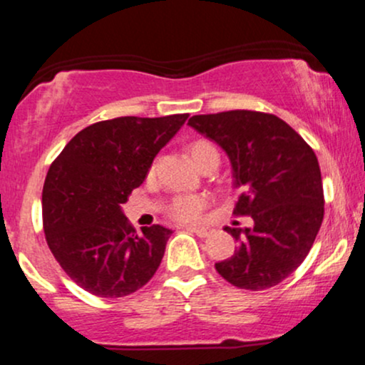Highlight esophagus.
Instances as JSON below:
<instances>
[{
    "instance_id": "1",
    "label": "esophagus",
    "mask_w": 365,
    "mask_h": 365,
    "mask_svg": "<svg viewBox=\"0 0 365 365\" xmlns=\"http://www.w3.org/2000/svg\"><path fill=\"white\" fill-rule=\"evenodd\" d=\"M188 232H192V233H195L197 237H200V238H206L209 233H211V228H206V226H188Z\"/></svg>"
}]
</instances>
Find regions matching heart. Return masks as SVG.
I'll return each instance as SVG.
<instances>
[{
	"label": "heart",
	"instance_id": "heart-1",
	"mask_svg": "<svg viewBox=\"0 0 365 365\" xmlns=\"http://www.w3.org/2000/svg\"><path fill=\"white\" fill-rule=\"evenodd\" d=\"M211 153H217V150L215 145L206 140H197L190 148V156L195 161V165H199ZM206 204V197L202 195H178L171 200L170 216L178 221H195L197 217L202 215Z\"/></svg>",
	"mask_w": 365,
	"mask_h": 365
}]
</instances>
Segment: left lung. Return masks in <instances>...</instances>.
<instances>
[{"mask_svg": "<svg viewBox=\"0 0 365 365\" xmlns=\"http://www.w3.org/2000/svg\"><path fill=\"white\" fill-rule=\"evenodd\" d=\"M188 125L225 150L240 190L233 212L254 220L252 228L226 226L238 247L216 262V271L245 290L282 283L307 257L324 216L316 154L290 125L267 113L195 115Z\"/></svg>", "mask_w": 365, "mask_h": 365, "instance_id": "left-lung-1", "label": "left lung"}]
</instances>
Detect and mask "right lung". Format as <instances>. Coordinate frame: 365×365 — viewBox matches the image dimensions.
I'll return each mask as SVG.
<instances>
[{"instance_id":"obj_1","label":"right lung","mask_w":365,"mask_h":365,"mask_svg":"<svg viewBox=\"0 0 365 365\" xmlns=\"http://www.w3.org/2000/svg\"><path fill=\"white\" fill-rule=\"evenodd\" d=\"M187 118L183 113L98 121L81 130L49 166L43 188L46 242L86 292L106 299L130 295L158 271L173 232L154 225L137 233L121 204Z\"/></svg>"}]
</instances>
